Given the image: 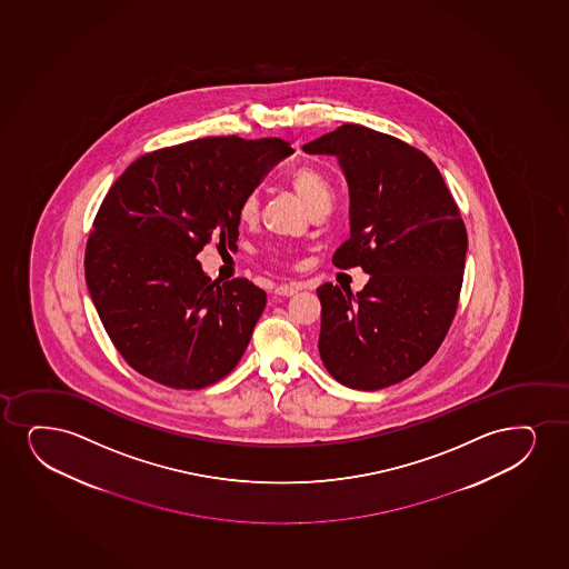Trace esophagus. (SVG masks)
Segmentation results:
<instances>
[{
	"mask_svg": "<svg viewBox=\"0 0 569 569\" xmlns=\"http://www.w3.org/2000/svg\"><path fill=\"white\" fill-rule=\"evenodd\" d=\"M297 291H299V286H295V283H281L274 289V293L280 295V297H291Z\"/></svg>",
	"mask_w": 569,
	"mask_h": 569,
	"instance_id": "esophagus-1",
	"label": "esophagus"
}]
</instances>
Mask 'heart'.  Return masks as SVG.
Masks as SVG:
<instances>
[{
    "instance_id": "b5f03b06",
    "label": "heart",
    "mask_w": 569,
    "mask_h": 569,
    "mask_svg": "<svg viewBox=\"0 0 569 569\" xmlns=\"http://www.w3.org/2000/svg\"><path fill=\"white\" fill-rule=\"evenodd\" d=\"M289 186L297 196L301 197L302 203L307 204L310 211H315L316 207H322V204H331L333 191H336L331 176L326 170L320 169L318 164H312V162H305L299 169H295L293 174L289 176ZM238 217L243 224L257 222V218H259V196L254 191H249V193L241 197L238 204ZM268 259L278 262L283 257L274 251V253L268 254Z\"/></svg>"
}]
</instances>
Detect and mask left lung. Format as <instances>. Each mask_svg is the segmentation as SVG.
Segmentation results:
<instances>
[{
	"instance_id": "1",
	"label": "left lung",
	"mask_w": 569,
	"mask_h": 569,
	"mask_svg": "<svg viewBox=\"0 0 569 569\" xmlns=\"http://www.w3.org/2000/svg\"><path fill=\"white\" fill-rule=\"evenodd\" d=\"M305 151L336 154L351 193V238L337 268L370 274L362 291L323 283L318 351L333 378L376 391L418 372L457 315L468 233L428 154L389 133L343 124Z\"/></svg>"
}]
</instances>
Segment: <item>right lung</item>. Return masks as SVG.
Here are the masks:
<instances>
[{
  "label": "right lung",
  "mask_w": 569,
  "mask_h": 569,
  "mask_svg": "<svg viewBox=\"0 0 569 569\" xmlns=\"http://www.w3.org/2000/svg\"><path fill=\"white\" fill-rule=\"evenodd\" d=\"M293 153L278 138L211 136L141 154L107 191L84 254L86 283L136 372L203 389L238 366L267 307L253 281H212L196 259L238 241V204Z\"/></svg>",
  "instance_id": "right-lung-1"
}]
</instances>
